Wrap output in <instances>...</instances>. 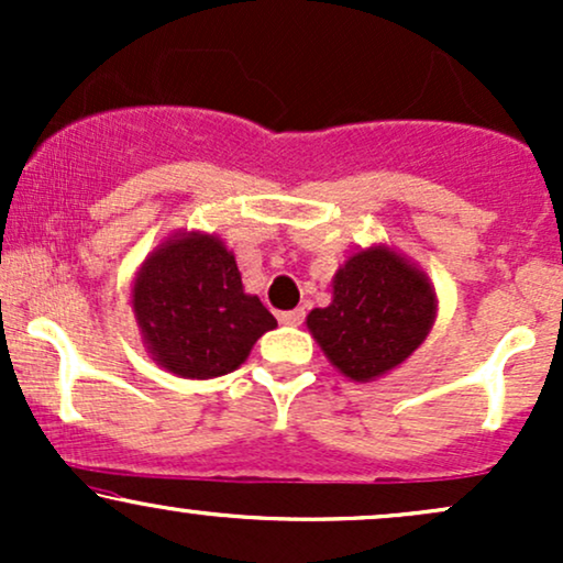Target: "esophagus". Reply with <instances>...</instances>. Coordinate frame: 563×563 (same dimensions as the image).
<instances>
[{"mask_svg": "<svg viewBox=\"0 0 563 563\" xmlns=\"http://www.w3.org/2000/svg\"><path fill=\"white\" fill-rule=\"evenodd\" d=\"M283 325H301L303 322V309H288V312H280Z\"/></svg>", "mask_w": 563, "mask_h": 563, "instance_id": "34e87169", "label": "esophagus"}]
</instances>
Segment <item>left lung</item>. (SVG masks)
Instances as JSON below:
<instances>
[{
	"label": "left lung",
	"instance_id": "8db88e82",
	"mask_svg": "<svg viewBox=\"0 0 563 563\" xmlns=\"http://www.w3.org/2000/svg\"><path fill=\"white\" fill-rule=\"evenodd\" d=\"M437 296L421 269L384 249L349 256L333 277V301L307 318L328 360L352 380L405 363L431 331Z\"/></svg>",
	"mask_w": 563,
	"mask_h": 563
}]
</instances>
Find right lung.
<instances>
[{
	"label": "right lung",
	"instance_id": "1",
	"mask_svg": "<svg viewBox=\"0 0 563 563\" xmlns=\"http://www.w3.org/2000/svg\"><path fill=\"white\" fill-rule=\"evenodd\" d=\"M142 339L158 365L183 378H214L245 363L277 320L245 294L235 256L214 235L166 241L132 288Z\"/></svg>",
	"mask_w": 563,
	"mask_h": 563
}]
</instances>
